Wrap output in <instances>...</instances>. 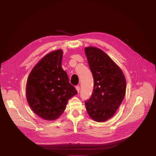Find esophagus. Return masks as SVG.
<instances>
[{
	"label": "esophagus",
	"mask_w": 156,
	"mask_h": 156,
	"mask_svg": "<svg viewBox=\"0 0 156 156\" xmlns=\"http://www.w3.org/2000/svg\"><path fill=\"white\" fill-rule=\"evenodd\" d=\"M76 89L77 92H80V86H76Z\"/></svg>",
	"instance_id": "1"
}]
</instances>
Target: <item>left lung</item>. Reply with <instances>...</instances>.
<instances>
[{
  "label": "left lung",
  "mask_w": 156,
  "mask_h": 156,
  "mask_svg": "<svg viewBox=\"0 0 156 156\" xmlns=\"http://www.w3.org/2000/svg\"><path fill=\"white\" fill-rule=\"evenodd\" d=\"M85 52L94 80L92 95L85 102L86 109L93 120L104 122L115 114L123 101L126 79L121 68L101 49L88 47Z\"/></svg>",
  "instance_id": "8db88e82"
}]
</instances>
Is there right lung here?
<instances>
[{
    "label": "right lung",
    "instance_id": "right-lung-1",
    "mask_svg": "<svg viewBox=\"0 0 156 156\" xmlns=\"http://www.w3.org/2000/svg\"><path fill=\"white\" fill-rule=\"evenodd\" d=\"M62 54L58 49L45 55L27 79L26 97L30 107L37 116L47 121L59 118L69 99L78 94L62 68Z\"/></svg>",
    "mask_w": 156,
    "mask_h": 156
}]
</instances>
